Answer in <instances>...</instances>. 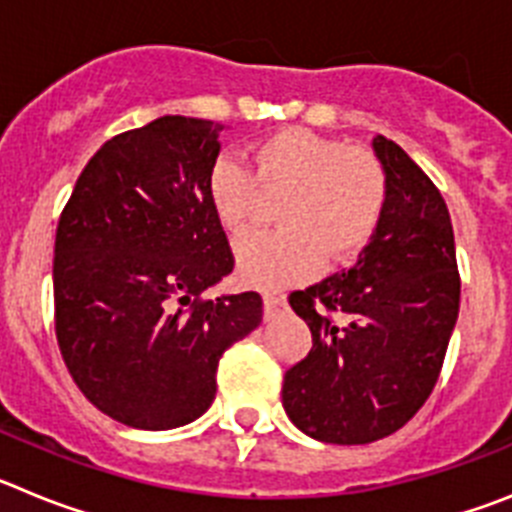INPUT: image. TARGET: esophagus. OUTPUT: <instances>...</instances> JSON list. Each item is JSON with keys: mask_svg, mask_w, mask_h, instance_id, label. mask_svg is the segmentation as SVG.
<instances>
[{"mask_svg": "<svg viewBox=\"0 0 512 512\" xmlns=\"http://www.w3.org/2000/svg\"><path fill=\"white\" fill-rule=\"evenodd\" d=\"M287 310V297L279 295V292H264V315L266 320L277 318L279 312Z\"/></svg>", "mask_w": 512, "mask_h": 512, "instance_id": "esophagus-1", "label": "esophagus"}]
</instances>
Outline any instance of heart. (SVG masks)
I'll return each instance as SVG.
<instances>
[{"instance_id":"1","label":"heart","mask_w":512,"mask_h":512,"mask_svg":"<svg viewBox=\"0 0 512 512\" xmlns=\"http://www.w3.org/2000/svg\"><path fill=\"white\" fill-rule=\"evenodd\" d=\"M207 200L225 230L251 223L259 189L282 194L284 228L246 233L235 243L238 277L279 289L312 277L320 261L346 264L372 241L387 210V171L374 153L307 128H284L253 148L251 166L217 156L207 171Z\"/></svg>"}]
</instances>
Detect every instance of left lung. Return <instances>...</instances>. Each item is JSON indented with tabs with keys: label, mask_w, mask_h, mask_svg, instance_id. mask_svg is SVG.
I'll return each mask as SVG.
<instances>
[{
	"label": "left lung",
	"mask_w": 512,
	"mask_h": 512,
	"mask_svg": "<svg viewBox=\"0 0 512 512\" xmlns=\"http://www.w3.org/2000/svg\"><path fill=\"white\" fill-rule=\"evenodd\" d=\"M387 210L356 266L289 295L310 354L284 374L289 420L325 443L400 431L428 400L459 318L451 217L436 184L397 143L374 138Z\"/></svg>",
	"instance_id": "left-lung-1"
}]
</instances>
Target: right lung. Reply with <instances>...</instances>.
Returning <instances> with one entry per match:
<instances>
[{
    "label": "right lung",
    "mask_w": 512,
    "mask_h": 512,
    "mask_svg": "<svg viewBox=\"0 0 512 512\" xmlns=\"http://www.w3.org/2000/svg\"><path fill=\"white\" fill-rule=\"evenodd\" d=\"M220 133V122L164 115L115 135L58 220V348L84 397L130 428L200 418L220 356L264 318L259 292L202 297L235 264L205 189Z\"/></svg>",
    "instance_id": "add662e5"
}]
</instances>
